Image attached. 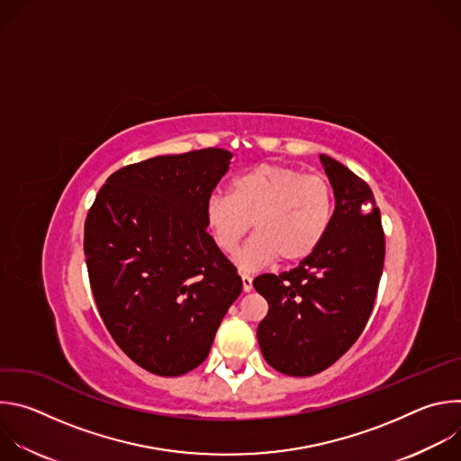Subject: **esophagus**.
Segmentation results:
<instances>
[{
    "label": "esophagus",
    "instance_id": "1",
    "mask_svg": "<svg viewBox=\"0 0 461 461\" xmlns=\"http://www.w3.org/2000/svg\"><path fill=\"white\" fill-rule=\"evenodd\" d=\"M240 279H242V290H244V292H251V288H253V279H251L248 274H242Z\"/></svg>",
    "mask_w": 461,
    "mask_h": 461
}]
</instances>
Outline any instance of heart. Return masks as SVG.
Returning <instances> with one entry per match:
<instances>
[{"instance_id":"heart-1","label":"heart","mask_w":461,"mask_h":461,"mask_svg":"<svg viewBox=\"0 0 461 461\" xmlns=\"http://www.w3.org/2000/svg\"><path fill=\"white\" fill-rule=\"evenodd\" d=\"M334 219V189L322 175L265 162L231 182V194L213 193L206 203V224L221 251L231 255L251 230L257 231L235 257L246 270H260L279 257L308 258Z\"/></svg>"}]
</instances>
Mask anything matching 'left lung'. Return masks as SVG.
Listing matches in <instances>:
<instances>
[{"label":"left lung","mask_w":461,"mask_h":461,"mask_svg":"<svg viewBox=\"0 0 461 461\" xmlns=\"http://www.w3.org/2000/svg\"><path fill=\"white\" fill-rule=\"evenodd\" d=\"M336 194L334 219L319 248L299 267L262 274L253 288L268 301L257 339L267 363L286 375L332 366L361 336L372 313L384 260V233L370 185L321 155ZM370 205L366 214L362 208Z\"/></svg>","instance_id":"obj_1"}]
</instances>
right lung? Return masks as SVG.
I'll return each mask as SVG.
<instances>
[{"instance_id":"obj_1","label":"right lung","mask_w":461,"mask_h":461,"mask_svg":"<svg viewBox=\"0 0 461 461\" xmlns=\"http://www.w3.org/2000/svg\"><path fill=\"white\" fill-rule=\"evenodd\" d=\"M230 158L206 148L123 166L87 213L84 251L98 312L114 343L151 374L199 366L242 292L206 224Z\"/></svg>"}]
</instances>
